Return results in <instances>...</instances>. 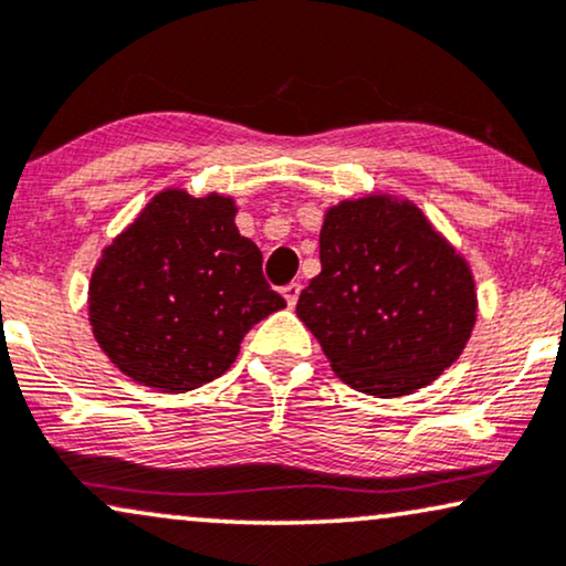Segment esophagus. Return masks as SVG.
I'll return each mask as SVG.
<instances>
[{
    "mask_svg": "<svg viewBox=\"0 0 566 566\" xmlns=\"http://www.w3.org/2000/svg\"><path fill=\"white\" fill-rule=\"evenodd\" d=\"M300 290H303V287H300V284H297V282H290V284H287V287H284V290H282V295H284V300H287V305H290V307H295V303H297V297H300Z\"/></svg>",
    "mask_w": 566,
    "mask_h": 566,
    "instance_id": "esophagus-1",
    "label": "esophagus"
}]
</instances>
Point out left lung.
Returning a JSON list of instances; mask_svg holds the SVG:
<instances>
[{"instance_id":"8db88e82","label":"left lung","mask_w":566,"mask_h":566,"mask_svg":"<svg viewBox=\"0 0 566 566\" xmlns=\"http://www.w3.org/2000/svg\"><path fill=\"white\" fill-rule=\"evenodd\" d=\"M318 248L321 274L300 292L297 318L347 386L405 397L462 355L478 318L473 271L412 200H339Z\"/></svg>"}]
</instances>
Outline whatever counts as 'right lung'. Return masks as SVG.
<instances>
[{
    "label": "right lung",
    "instance_id": "right-lung-1",
    "mask_svg": "<svg viewBox=\"0 0 566 566\" xmlns=\"http://www.w3.org/2000/svg\"><path fill=\"white\" fill-rule=\"evenodd\" d=\"M234 217L230 196L167 188L102 250L88 321L133 381L169 395L198 389L230 370L250 328L287 305Z\"/></svg>",
    "mask_w": 566,
    "mask_h": 566
}]
</instances>
